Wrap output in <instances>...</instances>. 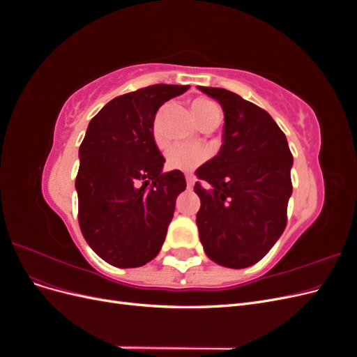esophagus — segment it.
Listing matches in <instances>:
<instances>
[{
	"instance_id": "obj_1",
	"label": "esophagus",
	"mask_w": 357,
	"mask_h": 357,
	"mask_svg": "<svg viewBox=\"0 0 357 357\" xmlns=\"http://www.w3.org/2000/svg\"><path fill=\"white\" fill-rule=\"evenodd\" d=\"M195 180H197V178L193 177L192 174H188V176H186V181H188V188H189V189H192L193 185H195Z\"/></svg>"
}]
</instances>
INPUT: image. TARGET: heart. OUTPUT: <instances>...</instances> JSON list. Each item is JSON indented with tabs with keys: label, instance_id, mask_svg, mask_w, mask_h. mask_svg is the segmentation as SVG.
Listing matches in <instances>:
<instances>
[{
	"label": "heart",
	"instance_id": "heart-1",
	"mask_svg": "<svg viewBox=\"0 0 357 357\" xmlns=\"http://www.w3.org/2000/svg\"><path fill=\"white\" fill-rule=\"evenodd\" d=\"M192 113L198 125L201 126L205 122H210L215 117H220L219 107L210 98L199 96L192 101ZM153 138L158 147H164L167 144V138L160 134L158 123L153 128ZM207 150L199 146L190 144H174L165 155V165L169 169L177 171H192L207 159Z\"/></svg>",
	"mask_w": 357,
	"mask_h": 357
}]
</instances>
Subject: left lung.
<instances>
[{
  "label": "left lung",
  "instance_id": "left-lung-1",
  "mask_svg": "<svg viewBox=\"0 0 357 357\" xmlns=\"http://www.w3.org/2000/svg\"><path fill=\"white\" fill-rule=\"evenodd\" d=\"M199 91L225 113L220 152L195 172L199 240L213 262L247 268L286 228L294 158L284 132L261 107L222 88Z\"/></svg>",
  "mask_w": 357,
  "mask_h": 357
}]
</instances>
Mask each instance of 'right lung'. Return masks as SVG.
Returning <instances> with one entry per match:
<instances>
[{"label":"right lung","instance_id":"add662e5","mask_svg":"<svg viewBox=\"0 0 357 357\" xmlns=\"http://www.w3.org/2000/svg\"><path fill=\"white\" fill-rule=\"evenodd\" d=\"M188 89L147 86L112 100L89 122L75 177L79 225L92 250L113 266L146 265L165 241L186 178L177 169L162 172L153 122L162 104Z\"/></svg>","mask_w":357,"mask_h":357}]
</instances>
